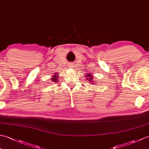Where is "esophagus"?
I'll return each mask as SVG.
<instances>
[{
  "mask_svg": "<svg viewBox=\"0 0 149 149\" xmlns=\"http://www.w3.org/2000/svg\"><path fill=\"white\" fill-rule=\"evenodd\" d=\"M69 66H70V67H71V68L74 67V64H70Z\"/></svg>",
  "mask_w": 149,
  "mask_h": 149,
  "instance_id": "1",
  "label": "esophagus"
}]
</instances>
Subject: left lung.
Segmentation results:
<instances>
[{
  "instance_id": "8db88e82",
  "label": "left lung",
  "mask_w": 149,
  "mask_h": 149,
  "mask_svg": "<svg viewBox=\"0 0 149 149\" xmlns=\"http://www.w3.org/2000/svg\"><path fill=\"white\" fill-rule=\"evenodd\" d=\"M86 80L88 81H89V82H90V83H91L92 84H93V83H96L94 81V80H93V76L91 74H90V73H88V74L86 75Z\"/></svg>"
}]
</instances>
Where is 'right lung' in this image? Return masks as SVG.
Segmentation results:
<instances>
[{
    "label": "right lung",
    "mask_w": 149,
    "mask_h": 149,
    "mask_svg": "<svg viewBox=\"0 0 149 149\" xmlns=\"http://www.w3.org/2000/svg\"><path fill=\"white\" fill-rule=\"evenodd\" d=\"M51 81L52 82H54V83H56V82H58V74H57V73H56V74L54 75H53L52 76V78L51 79Z\"/></svg>",
    "instance_id": "1"
}]
</instances>
